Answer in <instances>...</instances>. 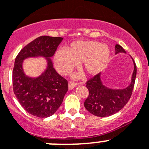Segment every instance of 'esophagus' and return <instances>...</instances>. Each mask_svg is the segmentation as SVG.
I'll use <instances>...</instances> for the list:
<instances>
[{"label":"esophagus","instance_id":"obj_1","mask_svg":"<svg viewBox=\"0 0 149 149\" xmlns=\"http://www.w3.org/2000/svg\"><path fill=\"white\" fill-rule=\"evenodd\" d=\"M76 86V84H75V83L70 82L69 84H68V88H69V90H72V89L74 88Z\"/></svg>","mask_w":149,"mask_h":149}]
</instances>
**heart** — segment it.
I'll list each match as a JSON object with an SVG mask.
<instances>
[{"label": "heart", "instance_id": "1", "mask_svg": "<svg viewBox=\"0 0 149 149\" xmlns=\"http://www.w3.org/2000/svg\"><path fill=\"white\" fill-rule=\"evenodd\" d=\"M110 51L107 45L92 40H79L70 43L66 50H59L54 55L58 71L68 74L79 63L81 70L88 76H95L107 65Z\"/></svg>", "mask_w": 149, "mask_h": 149}]
</instances>
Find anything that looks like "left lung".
<instances>
[{"label": "left lung", "mask_w": 149, "mask_h": 149, "mask_svg": "<svg viewBox=\"0 0 149 149\" xmlns=\"http://www.w3.org/2000/svg\"><path fill=\"white\" fill-rule=\"evenodd\" d=\"M115 48V54H126V51L120 45H116ZM132 59L134 64V70L128 87L123 89L107 87L103 83L101 73L87 81L86 87L89 90V95L84 105L89 112L98 117L110 116L119 112L127 104L132 93L137 74L135 62L132 58Z\"/></svg>", "instance_id": "1"}]
</instances>
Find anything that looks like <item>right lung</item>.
<instances>
[{
    "instance_id": "1",
    "label": "right lung",
    "mask_w": 149,
    "mask_h": 149,
    "mask_svg": "<svg viewBox=\"0 0 149 149\" xmlns=\"http://www.w3.org/2000/svg\"><path fill=\"white\" fill-rule=\"evenodd\" d=\"M63 40L62 37L41 36L25 46L15 61L12 81L17 99L23 109L38 118L54 115L68 90V81L59 75L51 58ZM31 58H44L47 66L38 77L25 73L23 62Z\"/></svg>"
}]
</instances>
